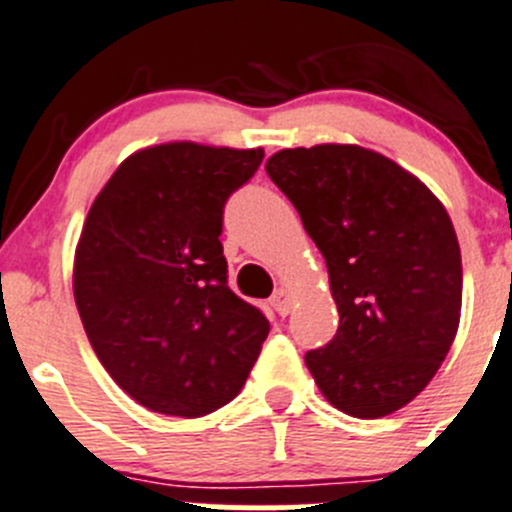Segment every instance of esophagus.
<instances>
[{
  "mask_svg": "<svg viewBox=\"0 0 512 512\" xmlns=\"http://www.w3.org/2000/svg\"><path fill=\"white\" fill-rule=\"evenodd\" d=\"M292 304H294L292 292H289L287 287L277 289L275 297H272V307H275V312L280 314V317H287V314L292 312Z\"/></svg>",
  "mask_w": 512,
  "mask_h": 512,
  "instance_id": "esophagus-1",
  "label": "esophagus"
}]
</instances>
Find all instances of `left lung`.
<instances>
[{
  "label": "left lung",
  "mask_w": 512,
  "mask_h": 512,
  "mask_svg": "<svg viewBox=\"0 0 512 512\" xmlns=\"http://www.w3.org/2000/svg\"><path fill=\"white\" fill-rule=\"evenodd\" d=\"M267 173L324 255L339 329L304 356L334 409H404L446 359L461 322L463 267L441 200L396 160L354 143L285 148Z\"/></svg>",
  "instance_id": "left-lung-1"
}]
</instances>
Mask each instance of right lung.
<instances>
[{"instance_id": "right-lung-1", "label": "right lung", "mask_w": 512, "mask_h": 512, "mask_svg": "<svg viewBox=\"0 0 512 512\" xmlns=\"http://www.w3.org/2000/svg\"><path fill=\"white\" fill-rule=\"evenodd\" d=\"M262 148L170 141L131 153L86 215L74 299L86 337L131 399L205 416L240 394L270 334L227 287L223 205Z\"/></svg>"}]
</instances>
